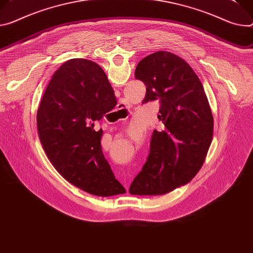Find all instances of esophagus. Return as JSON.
<instances>
[{
    "instance_id": "esophagus-1",
    "label": "esophagus",
    "mask_w": 253,
    "mask_h": 253,
    "mask_svg": "<svg viewBox=\"0 0 253 253\" xmlns=\"http://www.w3.org/2000/svg\"><path fill=\"white\" fill-rule=\"evenodd\" d=\"M119 106H120V109H122V110L124 109V105L123 104H119Z\"/></svg>"
}]
</instances>
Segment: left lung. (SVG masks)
<instances>
[{
    "label": "left lung",
    "mask_w": 253,
    "mask_h": 253,
    "mask_svg": "<svg viewBox=\"0 0 253 253\" xmlns=\"http://www.w3.org/2000/svg\"><path fill=\"white\" fill-rule=\"evenodd\" d=\"M146 85L143 104L159 101L162 131L154 130L150 150L129 193L159 196L188 183L202 168L213 137V115L192 67L169 51H157L136 66Z\"/></svg>",
    "instance_id": "left-lung-1"
}]
</instances>
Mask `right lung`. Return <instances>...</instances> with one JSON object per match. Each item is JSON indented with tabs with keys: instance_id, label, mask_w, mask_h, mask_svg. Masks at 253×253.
<instances>
[{
	"instance_id": "1",
	"label": "right lung",
	"mask_w": 253,
	"mask_h": 253,
	"mask_svg": "<svg viewBox=\"0 0 253 253\" xmlns=\"http://www.w3.org/2000/svg\"><path fill=\"white\" fill-rule=\"evenodd\" d=\"M116 104L102 67L73 58L54 73L37 111L39 138L53 167L67 181L95 196L126 193L103 154V130L94 129Z\"/></svg>"
}]
</instances>
